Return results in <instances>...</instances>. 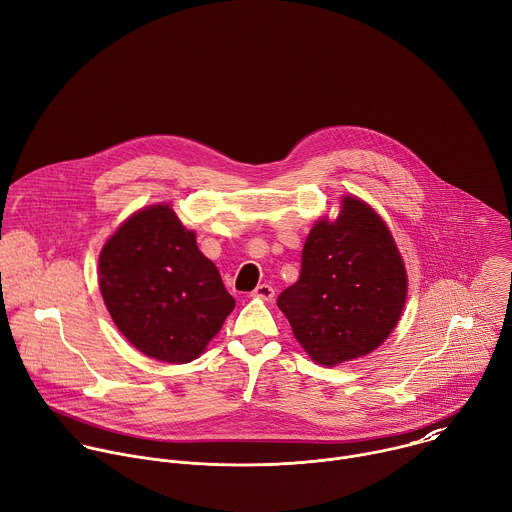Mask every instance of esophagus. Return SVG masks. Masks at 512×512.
I'll list each match as a JSON object with an SVG mask.
<instances>
[{"label":"esophagus","instance_id":"esophagus-1","mask_svg":"<svg viewBox=\"0 0 512 512\" xmlns=\"http://www.w3.org/2000/svg\"><path fill=\"white\" fill-rule=\"evenodd\" d=\"M251 295H253V297H259V299H273L275 289H273L269 283H259Z\"/></svg>","mask_w":512,"mask_h":512}]
</instances>
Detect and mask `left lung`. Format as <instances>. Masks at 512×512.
Masks as SVG:
<instances>
[{
  "mask_svg": "<svg viewBox=\"0 0 512 512\" xmlns=\"http://www.w3.org/2000/svg\"><path fill=\"white\" fill-rule=\"evenodd\" d=\"M408 279L396 243L370 205L346 197L339 217L315 223L297 283L277 305L311 360L335 366L376 350L396 327Z\"/></svg>",
  "mask_w": 512,
  "mask_h": 512,
  "instance_id": "8db88e82",
  "label": "left lung"
}]
</instances>
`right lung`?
Instances as JSON below:
<instances>
[{"label":"right lung","mask_w":512,"mask_h":512,"mask_svg":"<svg viewBox=\"0 0 512 512\" xmlns=\"http://www.w3.org/2000/svg\"><path fill=\"white\" fill-rule=\"evenodd\" d=\"M98 275L122 335L168 364L199 358L235 307L219 269L168 205L132 215L104 245Z\"/></svg>","instance_id":"right-lung-1"}]
</instances>
